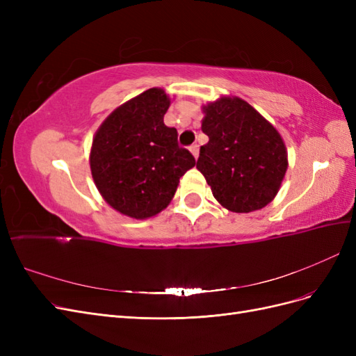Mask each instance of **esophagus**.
Wrapping results in <instances>:
<instances>
[{
	"label": "esophagus",
	"instance_id": "obj_1",
	"mask_svg": "<svg viewBox=\"0 0 356 356\" xmlns=\"http://www.w3.org/2000/svg\"><path fill=\"white\" fill-rule=\"evenodd\" d=\"M190 153L195 156V159H197L199 157V145L197 144H193L191 147H190Z\"/></svg>",
	"mask_w": 356,
	"mask_h": 356
}]
</instances>
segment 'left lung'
<instances>
[{"instance_id":"left-lung-1","label":"left lung","mask_w":356,"mask_h":356,"mask_svg":"<svg viewBox=\"0 0 356 356\" xmlns=\"http://www.w3.org/2000/svg\"><path fill=\"white\" fill-rule=\"evenodd\" d=\"M200 147L196 168L222 208L248 213L270 203L282 186L288 152L276 127L238 96H220L202 105Z\"/></svg>"}]
</instances>
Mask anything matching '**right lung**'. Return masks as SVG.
Segmentation results:
<instances>
[{
  "mask_svg": "<svg viewBox=\"0 0 356 356\" xmlns=\"http://www.w3.org/2000/svg\"><path fill=\"white\" fill-rule=\"evenodd\" d=\"M169 95L152 88L126 101L96 131L89 163L95 186L113 209L135 220L152 218L174 199L179 178L196 160L178 145L163 117Z\"/></svg>",
  "mask_w": 356,
  "mask_h": 356,
  "instance_id": "right-lung-1",
  "label": "right lung"
}]
</instances>
